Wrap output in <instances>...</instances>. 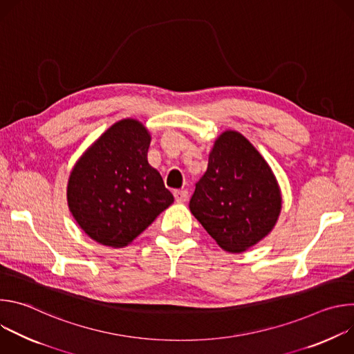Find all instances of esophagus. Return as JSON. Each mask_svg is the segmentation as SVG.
I'll return each mask as SVG.
<instances>
[{"label": "esophagus", "mask_w": 354, "mask_h": 354, "mask_svg": "<svg viewBox=\"0 0 354 354\" xmlns=\"http://www.w3.org/2000/svg\"><path fill=\"white\" fill-rule=\"evenodd\" d=\"M174 196H175V200L178 201V203H185V201L187 200L189 192L187 190H175Z\"/></svg>", "instance_id": "obj_1"}]
</instances>
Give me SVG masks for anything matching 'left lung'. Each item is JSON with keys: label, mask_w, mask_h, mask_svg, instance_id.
<instances>
[{"label": "left lung", "mask_w": 354, "mask_h": 354, "mask_svg": "<svg viewBox=\"0 0 354 354\" xmlns=\"http://www.w3.org/2000/svg\"><path fill=\"white\" fill-rule=\"evenodd\" d=\"M189 209L224 250L236 254L273 230L281 194L259 151L241 133L228 130L216 140Z\"/></svg>", "instance_id": "1"}]
</instances>
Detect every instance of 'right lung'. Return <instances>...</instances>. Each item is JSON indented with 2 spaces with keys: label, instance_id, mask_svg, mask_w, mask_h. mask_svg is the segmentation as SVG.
Instances as JSON below:
<instances>
[{
  "label": "right lung",
  "instance_id": "obj_1",
  "mask_svg": "<svg viewBox=\"0 0 354 354\" xmlns=\"http://www.w3.org/2000/svg\"><path fill=\"white\" fill-rule=\"evenodd\" d=\"M151 136L134 119L109 127L71 171L68 207L93 241L123 248L174 203L157 169L147 161Z\"/></svg>",
  "mask_w": 354,
  "mask_h": 354
}]
</instances>
